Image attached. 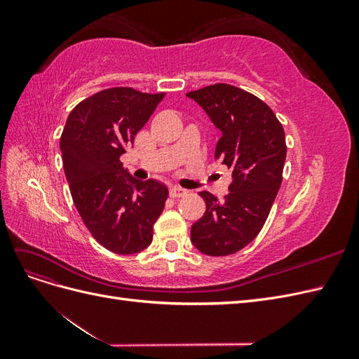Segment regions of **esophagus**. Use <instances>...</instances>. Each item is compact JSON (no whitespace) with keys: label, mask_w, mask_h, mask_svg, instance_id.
Here are the masks:
<instances>
[{"label":"esophagus","mask_w":359,"mask_h":359,"mask_svg":"<svg viewBox=\"0 0 359 359\" xmlns=\"http://www.w3.org/2000/svg\"><path fill=\"white\" fill-rule=\"evenodd\" d=\"M187 193H189V191H187L186 189H182V187H172V189H170V191H169L170 198H173V199H178V198L186 196Z\"/></svg>","instance_id":"1"}]
</instances>
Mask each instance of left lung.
Returning a JSON list of instances; mask_svg holds the SVG:
<instances>
[{
    "label": "left lung",
    "instance_id": "left-lung-1",
    "mask_svg": "<svg viewBox=\"0 0 359 359\" xmlns=\"http://www.w3.org/2000/svg\"><path fill=\"white\" fill-rule=\"evenodd\" d=\"M187 95L222 130L214 157L233 178L222 202L199 193L206 211L191 226V243L208 256L233 255L255 240L268 219L283 181L285 130L265 102L238 86L214 83Z\"/></svg>",
    "mask_w": 359,
    "mask_h": 359
}]
</instances>
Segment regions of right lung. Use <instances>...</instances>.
I'll return each mask as SVG.
<instances>
[{"label":"right lung","mask_w":359,"mask_h":359,"mask_svg":"<svg viewBox=\"0 0 359 359\" xmlns=\"http://www.w3.org/2000/svg\"><path fill=\"white\" fill-rule=\"evenodd\" d=\"M165 93L115 86L70 112L61 133L62 168L76 210L94 240L116 255L142 252L165 208L168 189L127 175L119 160Z\"/></svg>","instance_id":"1"}]
</instances>
